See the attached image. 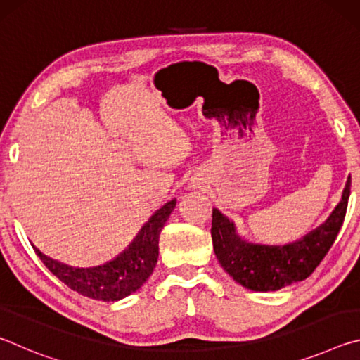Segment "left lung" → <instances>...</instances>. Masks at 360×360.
I'll return each mask as SVG.
<instances>
[{
	"instance_id": "1",
	"label": "left lung",
	"mask_w": 360,
	"mask_h": 360,
	"mask_svg": "<svg viewBox=\"0 0 360 360\" xmlns=\"http://www.w3.org/2000/svg\"><path fill=\"white\" fill-rule=\"evenodd\" d=\"M351 193V179L340 203L327 221L303 238L284 246L252 245L241 240L235 224L219 210H212V248L219 264L243 288L270 292L303 281L316 270L343 225Z\"/></svg>"
}]
</instances>
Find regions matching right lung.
I'll return each mask as SVG.
<instances>
[{
  "instance_id": "right-lung-1",
  "label": "right lung",
  "mask_w": 360,
  "mask_h": 360,
  "mask_svg": "<svg viewBox=\"0 0 360 360\" xmlns=\"http://www.w3.org/2000/svg\"><path fill=\"white\" fill-rule=\"evenodd\" d=\"M174 206L176 200H172L157 210L124 252L98 266L77 268L66 265L47 257L38 248H33L42 264L70 289L95 300L117 302L141 288L154 271L160 231Z\"/></svg>"
}]
</instances>
